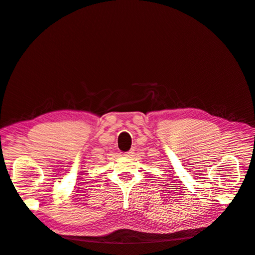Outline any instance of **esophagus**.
Masks as SVG:
<instances>
[{
	"label": "esophagus",
	"mask_w": 255,
	"mask_h": 255,
	"mask_svg": "<svg viewBox=\"0 0 255 255\" xmlns=\"http://www.w3.org/2000/svg\"><path fill=\"white\" fill-rule=\"evenodd\" d=\"M133 153H134L133 151H132V150H129V151H128V152H126V153H125V155H126V156H132V155H133Z\"/></svg>",
	"instance_id": "34e87169"
}]
</instances>
